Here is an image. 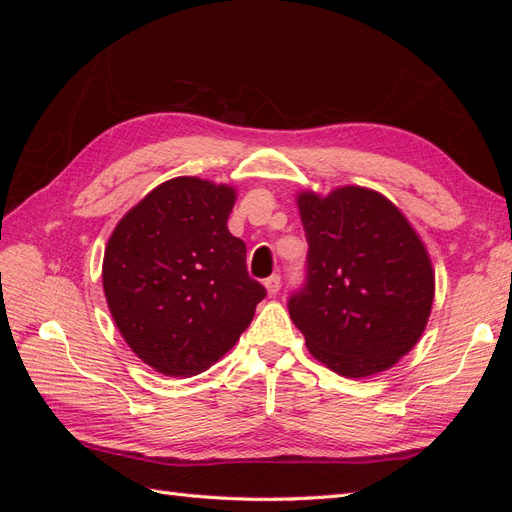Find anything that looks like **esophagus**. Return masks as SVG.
Listing matches in <instances>:
<instances>
[{
	"mask_svg": "<svg viewBox=\"0 0 512 512\" xmlns=\"http://www.w3.org/2000/svg\"><path fill=\"white\" fill-rule=\"evenodd\" d=\"M265 288L269 292V297H275V294L280 292V288H282V277L280 275H271L269 280L265 282Z\"/></svg>",
	"mask_w": 512,
	"mask_h": 512,
	"instance_id": "1",
	"label": "esophagus"
}]
</instances>
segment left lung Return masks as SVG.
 <instances>
[{
    "mask_svg": "<svg viewBox=\"0 0 512 512\" xmlns=\"http://www.w3.org/2000/svg\"><path fill=\"white\" fill-rule=\"evenodd\" d=\"M307 275L288 301L314 359L346 378L391 369L421 339L433 269L421 237L389 198L344 185L297 196Z\"/></svg>",
    "mask_w": 512,
    "mask_h": 512,
    "instance_id": "1",
    "label": "left lung"
}]
</instances>
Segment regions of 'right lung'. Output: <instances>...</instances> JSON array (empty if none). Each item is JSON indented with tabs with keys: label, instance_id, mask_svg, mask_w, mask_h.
I'll return each instance as SVG.
<instances>
[{
	"label": "right lung",
	"instance_id": "1",
	"mask_svg": "<svg viewBox=\"0 0 512 512\" xmlns=\"http://www.w3.org/2000/svg\"><path fill=\"white\" fill-rule=\"evenodd\" d=\"M237 192L177 177L151 190L104 250L108 309L132 352L164 376L218 363L250 327L267 290L247 275L245 243L230 235Z\"/></svg>",
	"mask_w": 512,
	"mask_h": 512
}]
</instances>
